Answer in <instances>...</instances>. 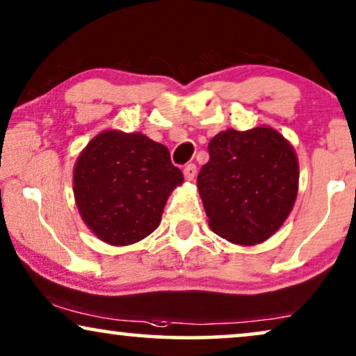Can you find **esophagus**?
<instances>
[{"label": "esophagus", "instance_id": "34e87169", "mask_svg": "<svg viewBox=\"0 0 356 356\" xmlns=\"http://www.w3.org/2000/svg\"><path fill=\"white\" fill-rule=\"evenodd\" d=\"M197 175V165L195 164H187L186 168H184V177H186V181H193Z\"/></svg>", "mask_w": 356, "mask_h": 356}]
</instances>
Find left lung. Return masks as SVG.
<instances>
[{
    "label": "left lung",
    "mask_w": 356,
    "mask_h": 356,
    "mask_svg": "<svg viewBox=\"0 0 356 356\" xmlns=\"http://www.w3.org/2000/svg\"><path fill=\"white\" fill-rule=\"evenodd\" d=\"M208 153L197 186L213 233L238 245L272 238L298 195L300 164L290 141L268 125L227 129L213 136Z\"/></svg>",
    "instance_id": "left-lung-1"
}]
</instances>
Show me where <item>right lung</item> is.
<instances>
[{
  "mask_svg": "<svg viewBox=\"0 0 356 356\" xmlns=\"http://www.w3.org/2000/svg\"><path fill=\"white\" fill-rule=\"evenodd\" d=\"M184 182L169 149L143 134L104 130L73 169V193L83 221L104 243H138L159 226L170 192Z\"/></svg>",
  "mask_w": 356,
  "mask_h": 356,
  "instance_id": "add662e5",
  "label": "right lung"
}]
</instances>
